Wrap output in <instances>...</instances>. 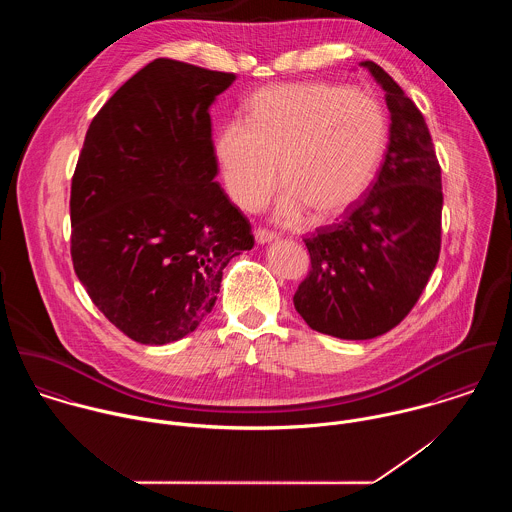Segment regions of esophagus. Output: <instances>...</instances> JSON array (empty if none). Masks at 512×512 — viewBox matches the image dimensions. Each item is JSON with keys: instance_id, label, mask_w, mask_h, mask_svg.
<instances>
[{"instance_id": "1", "label": "esophagus", "mask_w": 512, "mask_h": 512, "mask_svg": "<svg viewBox=\"0 0 512 512\" xmlns=\"http://www.w3.org/2000/svg\"><path fill=\"white\" fill-rule=\"evenodd\" d=\"M254 238H256L258 244H268V242H274L278 236H276L274 232L266 230V228H258V230L254 232Z\"/></svg>"}]
</instances>
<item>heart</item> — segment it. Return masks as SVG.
<instances>
[{"instance_id": "1", "label": "heart", "mask_w": 512, "mask_h": 512, "mask_svg": "<svg viewBox=\"0 0 512 512\" xmlns=\"http://www.w3.org/2000/svg\"><path fill=\"white\" fill-rule=\"evenodd\" d=\"M388 146L382 106L329 82L278 84L256 92L248 122L228 120L215 157L230 199L260 209L278 181L286 185L276 219H337L361 203Z\"/></svg>"}]
</instances>
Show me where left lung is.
<instances>
[{"label": "left lung", "mask_w": 512, "mask_h": 512, "mask_svg": "<svg viewBox=\"0 0 512 512\" xmlns=\"http://www.w3.org/2000/svg\"><path fill=\"white\" fill-rule=\"evenodd\" d=\"M390 112L388 149L365 199L339 224L305 238L311 270L293 295L319 333L363 341L396 327L416 305L439 258L441 169L422 112L372 61Z\"/></svg>", "instance_id": "1"}]
</instances>
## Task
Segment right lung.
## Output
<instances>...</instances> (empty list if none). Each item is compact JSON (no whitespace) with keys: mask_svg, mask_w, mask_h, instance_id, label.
Listing matches in <instances>:
<instances>
[{"mask_svg":"<svg viewBox=\"0 0 512 512\" xmlns=\"http://www.w3.org/2000/svg\"><path fill=\"white\" fill-rule=\"evenodd\" d=\"M236 74L155 59L90 122L71 187V256L124 335L165 345L211 313L226 264L254 246L215 181L209 108Z\"/></svg>","mask_w":512,"mask_h":512,"instance_id":"add662e5","label":"right lung"}]
</instances>
